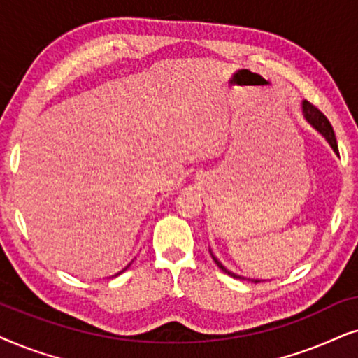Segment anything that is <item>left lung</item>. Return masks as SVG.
<instances>
[{
	"label": "left lung",
	"mask_w": 358,
	"mask_h": 358,
	"mask_svg": "<svg viewBox=\"0 0 358 358\" xmlns=\"http://www.w3.org/2000/svg\"><path fill=\"white\" fill-rule=\"evenodd\" d=\"M303 111H304V116H306V119L309 122L313 124L314 127H316V129L321 132V134L326 137L327 139V142L329 144H331V147L332 149H334V152L336 154H339V149H337V141H336V134H334V129H332V126H331V122H329V119L324 116V114L319 111V109L314 106V104H311V103H308V101H304L303 103ZM211 257H213V260L216 262V265L219 266V268H221L224 273H227V275H231L232 278H239V280H245L244 276H239V275H236V273H232V271H229L226 266H224L221 262H219L216 257H214L213 254H211ZM250 282H254V283H260V280H250Z\"/></svg>",
	"instance_id": "8db88e82"
}]
</instances>
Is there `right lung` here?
<instances>
[{
    "label": "right lung",
    "mask_w": 358,
    "mask_h": 358,
    "mask_svg": "<svg viewBox=\"0 0 358 358\" xmlns=\"http://www.w3.org/2000/svg\"><path fill=\"white\" fill-rule=\"evenodd\" d=\"M127 266H129V265H127ZM127 266H126V268H127ZM126 268H124V270H126ZM124 270H122V271H124ZM117 275H119V273H117Z\"/></svg>",
    "instance_id": "right-lung-1"
}]
</instances>
